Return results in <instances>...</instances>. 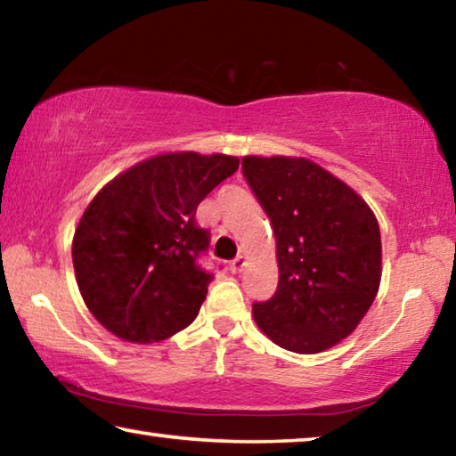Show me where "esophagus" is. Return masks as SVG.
<instances>
[{
	"label": "esophagus",
	"instance_id": "1",
	"mask_svg": "<svg viewBox=\"0 0 456 456\" xmlns=\"http://www.w3.org/2000/svg\"><path fill=\"white\" fill-rule=\"evenodd\" d=\"M243 267H245V257H235L233 261H231L229 264V269H231V273H241L243 272Z\"/></svg>",
	"mask_w": 456,
	"mask_h": 456
}]
</instances>
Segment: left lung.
<instances>
[{
  "instance_id": "8db88e82",
  "label": "left lung",
  "mask_w": 456,
  "mask_h": 456,
  "mask_svg": "<svg viewBox=\"0 0 456 456\" xmlns=\"http://www.w3.org/2000/svg\"><path fill=\"white\" fill-rule=\"evenodd\" d=\"M243 175L272 219L280 265L273 296L253 304L257 326L289 352L328 350L356 330L378 293L374 213L307 159L245 157Z\"/></svg>"
}]
</instances>
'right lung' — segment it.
<instances>
[{
  "mask_svg": "<svg viewBox=\"0 0 456 456\" xmlns=\"http://www.w3.org/2000/svg\"><path fill=\"white\" fill-rule=\"evenodd\" d=\"M239 168L227 154L168 152L118 175L74 233L76 281L92 315L126 342L171 338L197 318L213 273L199 265L211 233L195 213Z\"/></svg>",
  "mask_w": 456,
  "mask_h": 456,
  "instance_id": "1",
  "label": "right lung"
}]
</instances>
